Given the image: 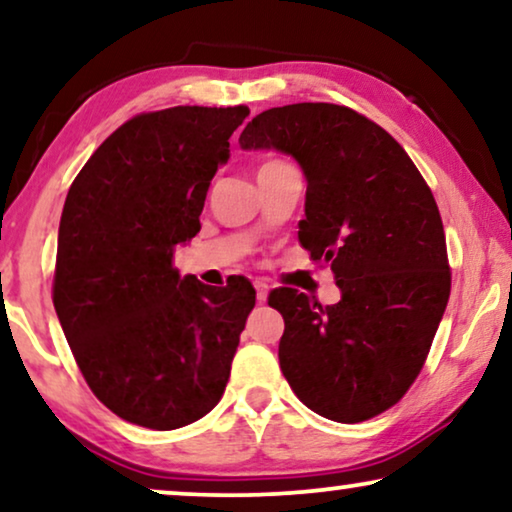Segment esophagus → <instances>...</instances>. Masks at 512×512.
I'll return each mask as SVG.
<instances>
[{"label":"esophagus","mask_w":512,"mask_h":512,"mask_svg":"<svg viewBox=\"0 0 512 512\" xmlns=\"http://www.w3.org/2000/svg\"><path fill=\"white\" fill-rule=\"evenodd\" d=\"M254 289H256L258 303H263V300L268 298V284H265V282H254Z\"/></svg>","instance_id":"1"}]
</instances>
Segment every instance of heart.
Here are the masks:
<instances>
[{"label":"heart","instance_id":"obj_1","mask_svg":"<svg viewBox=\"0 0 512 512\" xmlns=\"http://www.w3.org/2000/svg\"><path fill=\"white\" fill-rule=\"evenodd\" d=\"M270 163H272V160H270Z\"/></svg>","mask_w":512,"mask_h":512}]
</instances>
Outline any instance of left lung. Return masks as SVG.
Instances as JSON below:
<instances>
[{
	"instance_id": "left-lung-1",
	"label": "left lung",
	"mask_w": 512,
	"mask_h": 512,
	"mask_svg": "<svg viewBox=\"0 0 512 512\" xmlns=\"http://www.w3.org/2000/svg\"><path fill=\"white\" fill-rule=\"evenodd\" d=\"M244 151L286 153L305 174L298 240L331 265L340 300L296 289L268 303L284 317L279 366L317 415L356 424L403 398L422 370L450 298L443 221L403 146L356 111L286 104L251 118Z\"/></svg>"
}]
</instances>
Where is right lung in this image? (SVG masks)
I'll list each match as a JSON object with an SVG mask.
<instances>
[{
  "label": "right lung",
  "mask_w": 512,
  "mask_h": 512,
  "mask_svg": "<svg viewBox=\"0 0 512 512\" xmlns=\"http://www.w3.org/2000/svg\"><path fill=\"white\" fill-rule=\"evenodd\" d=\"M247 107L139 114L100 144L62 209L53 305L93 394L125 422L170 431L221 401L256 305L249 279L207 286L172 265L200 233Z\"/></svg>",
  "instance_id": "1"
}]
</instances>
